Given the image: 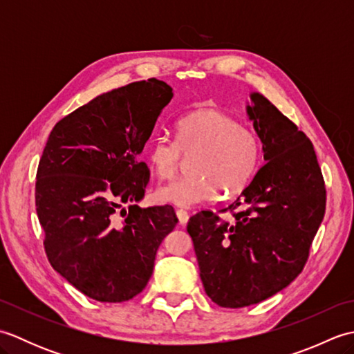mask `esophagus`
I'll use <instances>...</instances> for the list:
<instances>
[{
  "label": "esophagus",
  "instance_id": "obj_1",
  "mask_svg": "<svg viewBox=\"0 0 354 354\" xmlns=\"http://www.w3.org/2000/svg\"><path fill=\"white\" fill-rule=\"evenodd\" d=\"M176 216H178V221L181 225H185L187 222H189V213L185 212V209H176Z\"/></svg>",
  "mask_w": 354,
  "mask_h": 354
}]
</instances>
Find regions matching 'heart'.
Returning <instances> with one entry per match:
<instances>
[{
	"label": "heart",
	"instance_id": "1",
	"mask_svg": "<svg viewBox=\"0 0 354 354\" xmlns=\"http://www.w3.org/2000/svg\"><path fill=\"white\" fill-rule=\"evenodd\" d=\"M192 155L193 173L161 185L156 196L179 207H192L232 196L250 184L261 161V141L251 127L216 109H199L175 123V140L158 135L149 142L146 158L156 176L170 179Z\"/></svg>",
	"mask_w": 354,
	"mask_h": 354
}]
</instances>
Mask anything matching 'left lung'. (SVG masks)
I'll use <instances>...</instances> for the list:
<instances>
[{"mask_svg":"<svg viewBox=\"0 0 354 354\" xmlns=\"http://www.w3.org/2000/svg\"><path fill=\"white\" fill-rule=\"evenodd\" d=\"M248 115L266 164L240 196L219 213L190 217L201 280L221 307L257 304L284 289L309 259L326 213V184L312 141L266 97L251 94Z\"/></svg>","mask_w":354,"mask_h":354,"instance_id":"left-lung-1","label":"left lung"}]
</instances>
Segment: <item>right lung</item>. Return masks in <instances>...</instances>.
<instances>
[{
    "label": "right lung",
    "mask_w": 354,
    "mask_h": 354,
    "mask_svg": "<svg viewBox=\"0 0 354 354\" xmlns=\"http://www.w3.org/2000/svg\"><path fill=\"white\" fill-rule=\"evenodd\" d=\"M171 97L155 77L112 89L57 122L45 145L35 189L45 254L95 301L137 297L178 223L171 205L120 209L145 196L150 171L138 155Z\"/></svg>",
    "instance_id": "add662e5"
}]
</instances>
